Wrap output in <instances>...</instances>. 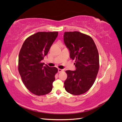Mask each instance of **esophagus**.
<instances>
[{"label": "esophagus", "mask_w": 122, "mask_h": 122, "mask_svg": "<svg viewBox=\"0 0 122 122\" xmlns=\"http://www.w3.org/2000/svg\"><path fill=\"white\" fill-rule=\"evenodd\" d=\"M63 71H64V70H62V69H58V73H61V72H62Z\"/></svg>", "instance_id": "obj_1"}]
</instances>
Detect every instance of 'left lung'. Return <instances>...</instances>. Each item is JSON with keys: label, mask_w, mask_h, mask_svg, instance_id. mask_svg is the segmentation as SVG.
Wrapping results in <instances>:
<instances>
[{"label": "left lung", "mask_w": 122, "mask_h": 122, "mask_svg": "<svg viewBox=\"0 0 122 122\" xmlns=\"http://www.w3.org/2000/svg\"><path fill=\"white\" fill-rule=\"evenodd\" d=\"M64 40L70 51V58L75 60L76 70H67L64 86L68 93L79 95L93 86L99 69L98 51L90 36L79 31L65 32Z\"/></svg>", "instance_id": "8db88e82"}]
</instances>
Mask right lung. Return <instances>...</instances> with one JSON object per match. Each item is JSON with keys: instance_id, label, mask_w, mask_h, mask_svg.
<instances>
[{"instance_id": "right-lung-1", "label": "right lung", "mask_w": 122, "mask_h": 122, "mask_svg": "<svg viewBox=\"0 0 122 122\" xmlns=\"http://www.w3.org/2000/svg\"><path fill=\"white\" fill-rule=\"evenodd\" d=\"M57 36V31L36 32L25 40L20 49L18 71L25 86L36 95H45L52 90L58 69L44 66L41 61Z\"/></svg>"}]
</instances>
